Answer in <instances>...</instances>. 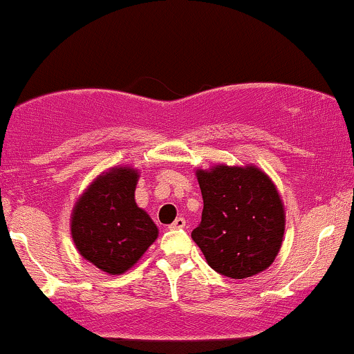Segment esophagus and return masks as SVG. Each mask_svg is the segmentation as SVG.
Here are the masks:
<instances>
[{"instance_id":"1","label":"esophagus","mask_w":354,"mask_h":354,"mask_svg":"<svg viewBox=\"0 0 354 354\" xmlns=\"http://www.w3.org/2000/svg\"><path fill=\"white\" fill-rule=\"evenodd\" d=\"M186 226V219L185 218H176L174 221L169 225V230H183Z\"/></svg>"}]
</instances>
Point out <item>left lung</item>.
I'll return each mask as SVG.
<instances>
[{
  "label": "left lung",
  "instance_id": "obj_1",
  "mask_svg": "<svg viewBox=\"0 0 354 354\" xmlns=\"http://www.w3.org/2000/svg\"><path fill=\"white\" fill-rule=\"evenodd\" d=\"M201 223L191 238L208 265L233 279L250 278L274 261L284 233V209L273 181L254 166L196 171Z\"/></svg>",
  "mask_w": 354,
  "mask_h": 354
}]
</instances>
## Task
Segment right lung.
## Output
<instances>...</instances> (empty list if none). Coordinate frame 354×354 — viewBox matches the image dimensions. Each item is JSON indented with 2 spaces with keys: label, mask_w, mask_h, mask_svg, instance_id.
Segmentation results:
<instances>
[{
  "label": "right lung",
  "mask_w": 354,
  "mask_h": 354,
  "mask_svg": "<svg viewBox=\"0 0 354 354\" xmlns=\"http://www.w3.org/2000/svg\"><path fill=\"white\" fill-rule=\"evenodd\" d=\"M138 173L101 174L73 209L71 234L81 256L109 274L129 270L158 236L153 219L135 201Z\"/></svg>",
  "instance_id": "obj_1"
}]
</instances>
